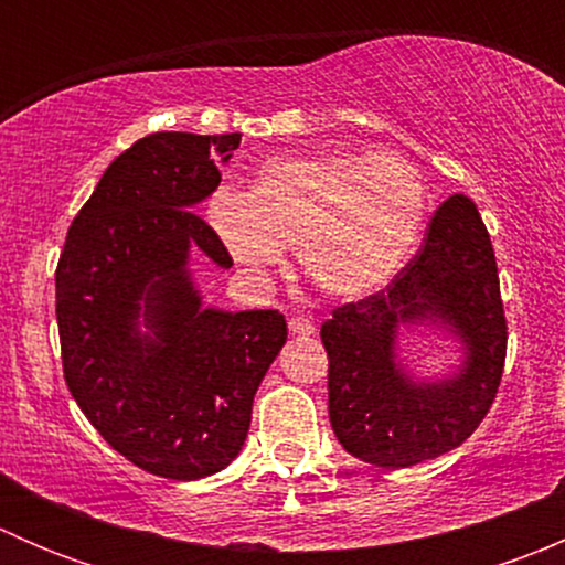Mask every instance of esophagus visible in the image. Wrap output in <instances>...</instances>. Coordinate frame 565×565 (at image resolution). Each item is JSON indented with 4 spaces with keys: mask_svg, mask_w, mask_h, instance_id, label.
Returning <instances> with one entry per match:
<instances>
[{
    "mask_svg": "<svg viewBox=\"0 0 565 565\" xmlns=\"http://www.w3.org/2000/svg\"><path fill=\"white\" fill-rule=\"evenodd\" d=\"M315 322L306 317H292L289 319V333L292 335H315Z\"/></svg>",
    "mask_w": 565,
    "mask_h": 565,
    "instance_id": "1",
    "label": "esophagus"
}]
</instances>
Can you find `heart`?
I'll return each mask as SVG.
<instances>
[{
  "label": "heart",
  "mask_w": 565,
  "mask_h": 565,
  "mask_svg": "<svg viewBox=\"0 0 565 565\" xmlns=\"http://www.w3.org/2000/svg\"><path fill=\"white\" fill-rule=\"evenodd\" d=\"M207 224L248 273H270L295 246L303 276L333 300L377 292L409 259L429 215V185L404 158L311 150L270 158L248 193L221 188Z\"/></svg>",
  "instance_id": "obj_1"
}]
</instances>
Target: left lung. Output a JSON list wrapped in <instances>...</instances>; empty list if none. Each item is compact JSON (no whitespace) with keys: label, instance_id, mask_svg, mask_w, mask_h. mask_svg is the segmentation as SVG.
<instances>
[{"label":"left lung","instance_id":"obj_1","mask_svg":"<svg viewBox=\"0 0 565 565\" xmlns=\"http://www.w3.org/2000/svg\"><path fill=\"white\" fill-rule=\"evenodd\" d=\"M404 323L454 334L466 355L458 374L426 384L404 373L395 355ZM319 335L330 426L347 454L402 470L461 446L492 407L509 341L498 262L476 204L461 193L446 199L388 287L339 306Z\"/></svg>","mask_w":565,"mask_h":565}]
</instances>
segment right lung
I'll list each match as a JSON object with an SVG mask.
<instances>
[{"label": "right lung", "mask_w": 565, "mask_h": 565, "mask_svg": "<svg viewBox=\"0 0 565 565\" xmlns=\"http://www.w3.org/2000/svg\"><path fill=\"white\" fill-rule=\"evenodd\" d=\"M241 134L163 130L100 177L56 265L62 372L100 437L152 476L196 481L241 454L254 393L287 341L278 311L204 309L191 254L232 267L193 213Z\"/></svg>", "instance_id": "obj_1"}]
</instances>
